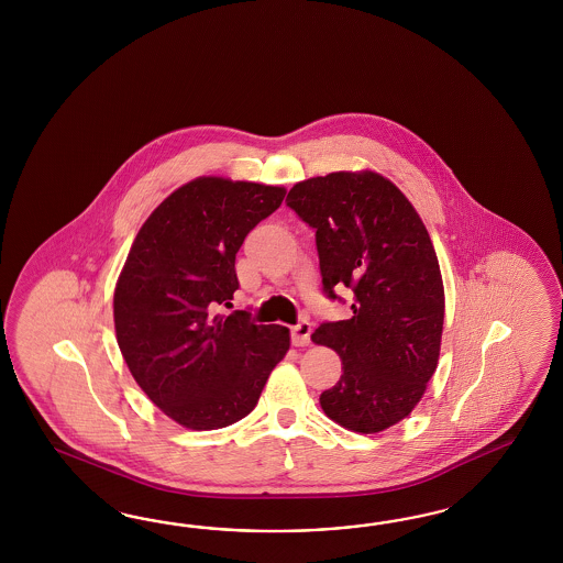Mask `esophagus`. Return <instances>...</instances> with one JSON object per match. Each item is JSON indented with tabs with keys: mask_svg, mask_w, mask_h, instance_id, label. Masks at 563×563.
I'll list each match as a JSON object with an SVG mask.
<instances>
[{
	"mask_svg": "<svg viewBox=\"0 0 563 563\" xmlns=\"http://www.w3.org/2000/svg\"><path fill=\"white\" fill-rule=\"evenodd\" d=\"M311 324L309 322H299L297 325H292L290 328V339H292V344L295 346H307L309 342H311Z\"/></svg>",
	"mask_w": 563,
	"mask_h": 563,
	"instance_id": "1",
	"label": "esophagus"
}]
</instances>
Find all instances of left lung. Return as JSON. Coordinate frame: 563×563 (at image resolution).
I'll return each mask as SVG.
<instances>
[{
  "label": "left lung",
  "mask_w": 563,
  "mask_h": 563,
  "mask_svg": "<svg viewBox=\"0 0 563 563\" xmlns=\"http://www.w3.org/2000/svg\"><path fill=\"white\" fill-rule=\"evenodd\" d=\"M287 206L316 231L328 299L353 290V318L324 322L316 344L342 358L325 415L357 433L402 421L438 367L443 283L426 224L407 196L374 170H339L295 184Z\"/></svg>",
  "instance_id": "obj_1"
}]
</instances>
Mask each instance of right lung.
<instances>
[{
	"label": "right lung",
	"mask_w": 563,
	"mask_h": 563,
	"mask_svg": "<svg viewBox=\"0 0 563 563\" xmlns=\"http://www.w3.org/2000/svg\"><path fill=\"white\" fill-rule=\"evenodd\" d=\"M285 188L198 177L137 231L113 295L121 355L137 386L188 429L231 426L257 405L289 328L217 313L239 289L235 256Z\"/></svg>",
	"instance_id": "right-lung-1"
}]
</instances>
